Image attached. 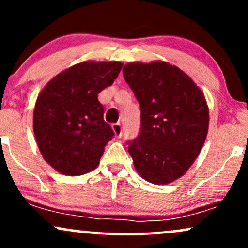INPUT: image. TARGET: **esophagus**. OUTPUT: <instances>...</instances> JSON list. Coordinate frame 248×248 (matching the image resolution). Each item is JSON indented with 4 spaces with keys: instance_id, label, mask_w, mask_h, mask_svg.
I'll use <instances>...</instances> for the list:
<instances>
[{
    "instance_id": "esophagus-1",
    "label": "esophagus",
    "mask_w": 248,
    "mask_h": 248,
    "mask_svg": "<svg viewBox=\"0 0 248 248\" xmlns=\"http://www.w3.org/2000/svg\"><path fill=\"white\" fill-rule=\"evenodd\" d=\"M112 129L113 132H114L116 138H121L122 136V126L120 122H118V124H112Z\"/></svg>"
}]
</instances>
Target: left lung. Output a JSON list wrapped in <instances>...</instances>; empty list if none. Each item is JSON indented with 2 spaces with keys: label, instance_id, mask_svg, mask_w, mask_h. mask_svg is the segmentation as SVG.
<instances>
[{
  "label": "left lung",
  "instance_id": "1",
  "mask_svg": "<svg viewBox=\"0 0 248 248\" xmlns=\"http://www.w3.org/2000/svg\"><path fill=\"white\" fill-rule=\"evenodd\" d=\"M122 72L141 108L140 132L127 141L134 166L148 182L170 183L186 173L205 142V98L189 76L168 62H130Z\"/></svg>",
  "mask_w": 248,
  "mask_h": 248
}]
</instances>
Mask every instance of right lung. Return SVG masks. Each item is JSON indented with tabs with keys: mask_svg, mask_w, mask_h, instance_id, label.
I'll list each match as a JSON object with an SVG mask.
<instances>
[{
	"mask_svg": "<svg viewBox=\"0 0 248 248\" xmlns=\"http://www.w3.org/2000/svg\"><path fill=\"white\" fill-rule=\"evenodd\" d=\"M121 69L119 62H84L43 88L33 110V133L43 157L57 171L78 176L99 164L114 132L104 120L98 94Z\"/></svg>",
	"mask_w": 248,
	"mask_h": 248,
	"instance_id": "add662e5",
	"label": "right lung"
}]
</instances>
